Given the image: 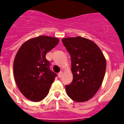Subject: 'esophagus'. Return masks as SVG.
<instances>
[{
    "label": "esophagus",
    "instance_id": "34e87169",
    "mask_svg": "<svg viewBox=\"0 0 124 124\" xmlns=\"http://www.w3.org/2000/svg\"><path fill=\"white\" fill-rule=\"evenodd\" d=\"M58 77L60 78L62 77V72H60L59 73V74H58Z\"/></svg>",
    "mask_w": 124,
    "mask_h": 124
}]
</instances>
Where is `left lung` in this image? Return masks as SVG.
<instances>
[{"label": "left lung", "instance_id": "obj_1", "mask_svg": "<svg viewBox=\"0 0 124 124\" xmlns=\"http://www.w3.org/2000/svg\"><path fill=\"white\" fill-rule=\"evenodd\" d=\"M62 42L71 57L73 80L65 86L67 94L77 102L93 97L102 84L106 60L100 48L93 41L84 37H67Z\"/></svg>", "mask_w": 124, "mask_h": 124}]
</instances>
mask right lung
I'll return each instance as SVG.
<instances>
[{
  "label": "right lung",
  "instance_id": "add662e5",
  "mask_svg": "<svg viewBox=\"0 0 124 124\" xmlns=\"http://www.w3.org/2000/svg\"><path fill=\"white\" fill-rule=\"evenodd\" d=\"M59 39L40 35L25 42L14 61V75L17 87L25 97L39 102L49 93L55 73L49 69L46 54L54 48Z\"/></svg>",
  "mask_w": 124,
  "mask_h": 124
}]
</instances>
